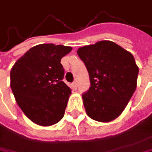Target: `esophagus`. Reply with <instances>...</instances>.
<instances>
[{
	"label": "esophagus",
	"instance_id": "esophagus-1",
	"mask_svg": "<svg viewBox=\"0 0 152 152\" xmlns=\"http://www.w3.org/2000/svg\"><path fill=\"white\" fill-rule=\"evenodd\" d=\"M72 87H73V88H74V89H76V88H77V86H76V82H73V83H72Z\"/></svg>",
	"mask_w": 152,
	"mask_h": 152
}]
</instances>
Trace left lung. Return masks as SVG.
<instances>
[{
    "instance_id": "8db88e82",
    "label": "left lung",
    "mask_w": 152,
    "mask_h": 152,
    "mask_svg": "<svg viewBox=\"0 0 152 152\" xmlns=\"http://www.w3.org/2000/svg\"><path fill=\"white\" fill-rule=\"evenodd\" d=\"M77 54L88 71L90 88L83 94L90 118L108 122L121 115L137 86L139 68L134 56L113 42L84 46Z\"/></svg>"
}]
</instances>
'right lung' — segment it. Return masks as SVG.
<instances>
[{
  "instance_id": "add662e5",
  "label": "right lung",
  "mask_w": 152,
  "mask_h": 152,
  "mask_svg": "<svg viewBox=\"0 0 152 152\" xmlns=\"http://www.w3.org/2000/svg\"><path fill=\"white\" fill-rule=\"evenodd\" d=\"M71 50L52 43L37 45L11 69V88L17 104L38 125H53L64 115L71 89L63 82L64 69L60 61Z\"/></svg>"
}]
</instances>
